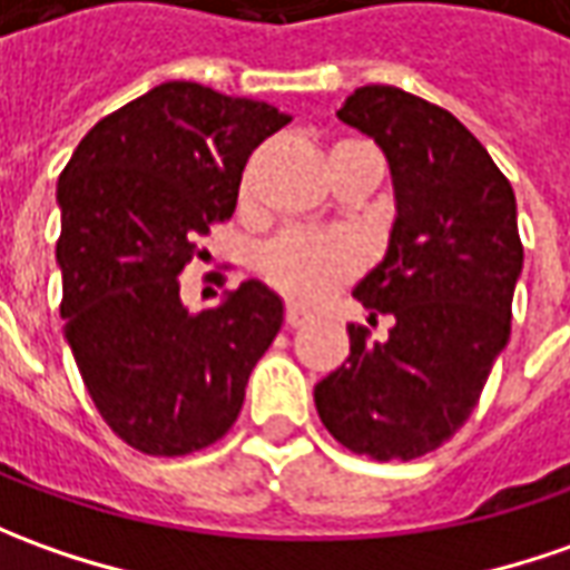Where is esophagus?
I'll use <instances>...</instances> for the list:
<instances>
[{"label": "esophagus", "mask_w": 570, "mask_h": 570, "mask_svg": "<svg viewBox=\"0 0 570 570\" xmlns=\"http://www.w3.org/2000/svg\"><path fill=\"white\" fill-rule=\"evenodd\" d=\"M312 315L299 308V305H286V327H302V324H308Z\"/></svg>", "instance_id": "esophagus-1"}]
</instances>
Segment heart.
I'll list each match as a JSON object with an SVG mask.
<instances>
[{"mask_svg":"<svg viewBox=\"0 0 570 570\" xmlns=\"http://www.w3.org/2000/svg\"><path fill=\"white\" fill-rule=\"evenodd\" d=\"M258 268L271 286L296 302L324 299L334 286L350 281L358 258L346 239L312 234H284L258 255Z\"/></svg>","mask_w":570,"mask_h":570,"instance_id":"1","label":"heart"}]
</instances>
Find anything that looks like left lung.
I'll use <instances>...</instances> for the list:
<instances>
[{"label":"left lung","instance_id":"8db88e82","mask_svg":"<svg viewBox=\"0 0 570 570\" xmlns=\"http://www.w3.org/2000/svg\"><path fill=\"white\" fill-rule=\"evenodd\" d=\"M336 118L386 155L396 218L386 253L352 289L374 340L350 324V358L315 386L317 415L358 455L409 462L474 412L512 334L524 265L512 184L446 108L399 87H358Z\"/></svg>","mask_w":570,"mask_h":570}]
</instances>
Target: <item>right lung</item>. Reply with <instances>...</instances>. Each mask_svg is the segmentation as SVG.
Instances as JSON below:
<instances>
[{"instance_id": "right-lung-1", "label": "right lung", "mask_w": 570, "mask_h": 570, "mask_svg": "<svg viewBox=\"0 0 570 570\" xmlns=\"http://www.w3.org/2000/svg\"><path fill=\"white\" fill-rule=\"evenodd\" d=\"M286 124L268 102L171 80L96 124L58 177L65 340L99 415L146 455L230 431L284 324L262 281L193 315L177 277L234 215L255 146Z\"/></svg>"}]
</instances>
